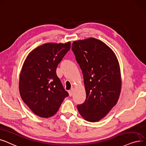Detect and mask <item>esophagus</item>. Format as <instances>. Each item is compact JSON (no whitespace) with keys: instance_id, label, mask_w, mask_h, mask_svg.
Returning <instances> with one entry per match:
<instances>
[{"instance_id":"1","label":"esophagus","mask_w":146,"mask_h":146,"mask_svg":"<svg viewBox=\"0 0 146 146\" xmlns=\"http://www.w3.org/2000/svg\"><path fill=\"white\" fill-rule=\"evenodd\" d=\"M74 88H71V90H69V91L68 92H69V96H72V95H73V94H74Z\"/></svg>"}]
</instances>
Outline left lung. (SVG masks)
<instances>
[{"label":"left lung","mask_w":146,"mask_h":146,"mask_svg":"<svg viewBox=\"0 0 146 146\" xmlns=\"http://www.w3.org/2000/svg\"><path fill=\"white\" fill-rule=\"evenodd\" d=\"M72 50L82 71L86 93L84 103L77 105V109L85 120L98 122L119 98L122 82L119 62L108 46L94 38L74 41Z\"/></svg>","instance_id":"left-lung-1"}]
</instances>
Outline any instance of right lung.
Returning <instances> with one entry per match:
<instances>
[{"label": "right lung", "instance_id": "1", "mask_svg": "<svg viewBox=\"0 0 146 146\" xmlns=\"http://www.w3.org/2000/svg\"><path fill=\"white\" fill-rule=\"evenodd\" d=\"M71 43H48L34 48L25 59L19 90L24 102L36 115L47 118L56 113L68 93L56 75V68Z\"/></svg>", "mask_w": 146, "mask_h": 146}]
</instances>
